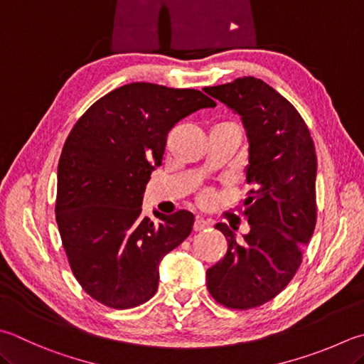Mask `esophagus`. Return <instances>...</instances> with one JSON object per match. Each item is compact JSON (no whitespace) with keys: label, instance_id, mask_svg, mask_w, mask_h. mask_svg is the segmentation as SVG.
<instances>
[{"label":"esophagus","instance_id":"esophagus-1","mask_svg":"<svg viewBox=\"0 0 364 364\" xmlns=\"http://www.w3.org/2000/svg\"><path fill=\"white\" fill-rule=\"evenodd\" d=\"M210 225H212V223L208 222V220H203V218H196L195 223H193V230H195V231H203V230H205V228H209Z\"/></svg>","mask_w":364,"mask_h":364}]
</instances>
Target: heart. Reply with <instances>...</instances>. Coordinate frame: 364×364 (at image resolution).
<instances>
[{"instance_id":"b5f03b06","label":"heart","mask_w":364,"mask_h":364,"mask_svg":"<svg viewBox=\"0 0 364 364\" xmlns=\"http://www.w3.org/2000/svg\"><path fill=\"white\" fill-rule=\"evenodd\" d=\"M203 200H204V201H208V200H209V195H204V196H203Z\"/></svg>"}]
</instances>
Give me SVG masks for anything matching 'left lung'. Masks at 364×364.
I'll use <instances>...</instances> for the list:
<instances>
[{
	"label": "left lung",
	"mask_w": 364,
	"mask_h": 364,
	"mask_svg": "<svg viewBox=\"0 0 364 364\" xmlns=\"http://www.w3.org/2000/svg\"><path fill=\"white\" fill-rule=\"evenodd\" d=\"M204 92L241 115L249 142L244 200L250 231L242 241L217 223L226 255L205 272L208 290L230 309H252L282 291L303 259L315 228L317 156L304 120L282 95L257 77L205 87Z\"/></svg>",
	"instance_id": "left-lung-1"
}]
</instances>
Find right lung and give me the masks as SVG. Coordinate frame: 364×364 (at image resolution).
<instances>
[{"label":"right lung","mask_w":364,"mask_h":364,"mask_svg":"<svg viewBox=\"0 0 364 364\" xmlns=\"http://www.w3.org/2000/svg\"><path fill=\"white\" fill-rule=\"evenodd\" d=\"M215 101L200 90L133 82L109 92L75 123L58 161L55 215L68 262L88 294L132 309L159 289V264L193 230L188 210L142 215L150 174L169 129Z\"/></svg>","instance_id":"obj_1"}]
</instances>
